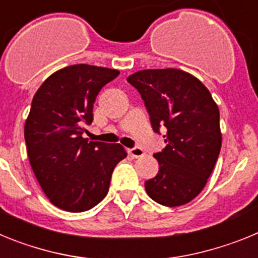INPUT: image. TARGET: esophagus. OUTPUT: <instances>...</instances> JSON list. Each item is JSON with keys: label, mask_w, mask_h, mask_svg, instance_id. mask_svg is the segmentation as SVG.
I'll list each match as a JSON object with an SVG mask.
<instances>
[{"label": "esophagus", "mask_w": 258, "mask_h": 258, "mask_svg": "<svg viewBox=\"0 0 258 258\" xmlns=\"http://www.w3.org/2000/svg\"><path fill=\"white\" fill-rule=\"evenodd\" d=\"M129 154H131L132 157L138 159V157H142L143 155H145V151H143L142 149H140V147H134V149L129 150Z\"/></svg>", "instance_id": "obj_1"}]
</instances>
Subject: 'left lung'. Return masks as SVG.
<instances>
[{
	"label": "left lung",
	"instance_id": "8db88e82",
	"mask_svg": "<svg viewBox=\"0 0 258 258\" xmlns=\"http://www.w3.org/2000/svg\"><path fill=\"white\" fill-rule=\"evenodd\" d=\"M140 92L154 131L166 127V147L154 157L156 177L149 197L165 207L187 204L202 192L222 145L220 109L204 84L177 68L142 70L127 77Z\"/></svg>",
	"mask_w": 258,
	"mask_h": 258
}]
</instances>
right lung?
Segmentation results:
<instances>
[{"instance_id":"obj_1","label":"right lung","mask_w":258,"mask_h":258,"mask_svg":"<svg viewBox=\"0 0 258 258\" xmlns=\"http://www.w3.org/2000/svg\"><path fill=\"white\" fill-rule=\"evenodd\" d=\"M120 71L90 64L61 68L36 92L24 125L29 164L41 188L58 208L85 212L108 192L117 163L126 157L120 143L84 138L92 124L98 93Z\"/></svg>"}]
</instances>
